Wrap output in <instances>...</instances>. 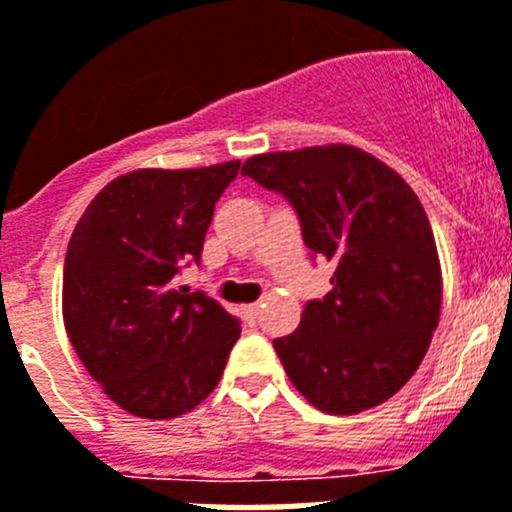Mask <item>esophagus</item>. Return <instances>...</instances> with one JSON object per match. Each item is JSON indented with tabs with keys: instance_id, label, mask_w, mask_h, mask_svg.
<instances>
[{
	"instance_id": "34e87169",
	"label": "esophagus",
	"mask_w": 512,
	"mask_h": 512,
	"mask_svg": "<svg viewBox=\"0 0 512 512\" xmlns=\"http://www.w3.org/2000/svg\"><path fill=\"white\" fill-rule=\"evenodd\" d=\"M244 314H247L250 319H257L260 317V304H247L244 306Z\"/></svg>"
}]
</instances>
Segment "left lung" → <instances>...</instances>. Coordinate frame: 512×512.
<instances>
[{
    "label": "left lung",
    "instance_id": "8db88e82",
    "mask_svg": "<svg viewBox=\"0 0 512 512\" xmlns=\"http://www.w3.org/2000/svg\"><path fill=\"white\" fill-rule=\"evenodd\" d=\"M242 175L299 213L314 257L332 262V291L273 340L288 379L327 415H355L394 397L422 363L441 319V262L415 190L348 144L273 151Z\"/></svg>",
    "mask_w": 512,
    "mask_h": 512
}]
</instances>
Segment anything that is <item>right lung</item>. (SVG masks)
Returning a JSON list of instances; mask_svg holds the SVG:
<instances>
[{"mask_svg":"<svg viewBox=\"0 0 512 512\" xmlns=\"http://www.w3.org/2000/svg\"><path fill=\"white\" fill-rule=\"evenodd\" d=\"M239 162L133 170L82 213L64 260V327L79 361L118 407L146 420L195 410L216 389L239 319L175 286L201 262L213 206Z\"/></svg>","mask_w":512,"mask_h":512,"instance_id":"right-lung-1","label":"right lung"}]
</instances>
